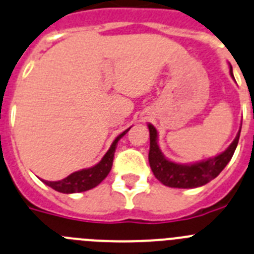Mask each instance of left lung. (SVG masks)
Instances as JSON below:
<instances>
[{
  "instance_id": "left-lung-1",
  "label": "left lung",
  "mask_w": 254,
  "mask_h": 254,
  "mask_svg": "<svg viewBox=\"0 0 254 254\" xmlns=\"http://www.w3.org/2000/svg\"><path fill=\"white\" fill-rule=\"evenodd\" d=\"M230 76H233V69L230 65ZM150 135L149 147V159L150 168L155 178L161 181L164 186L176 187V189H195L206 185L211 180L219 176V173L225 168L229 161L232 159L235 152V148L238 145L241 129L232 141L229 147L220 154L212 157V158L204 159V161L196 162V163L181 164L167 159L163 155L158 145V132L152 124H148Z\"/></svg>"
}]
</instances>
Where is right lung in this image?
<instances>
[{
	"label": "right lung",
	"instance_id": "1",
	"mask_svg": "<svg viewBox=\"0 0 254 254\" xmlns=\"http://www.w3.org/2000/svg\"><path fill=\"white\" fill-rule=\"evenodd\" d=\"M129 129L123 131L119 136H116L115 140L111 144L110 149L107 150L106 154L102 157L101 161L97 164H95L93 167L70 173L68 177L63 178L61 181H44V180H42V181L49 187H52L53 190L58 191V192L63 193L83 192V191L93 189V187H96L99 184H101L105 178H106V176L109 175V172L111 171L114 154H115V149L118 147V141L129 131Z\"/></svg>",
	"mask_w": 254,
	"mask_h": 254
}]
</instances>
